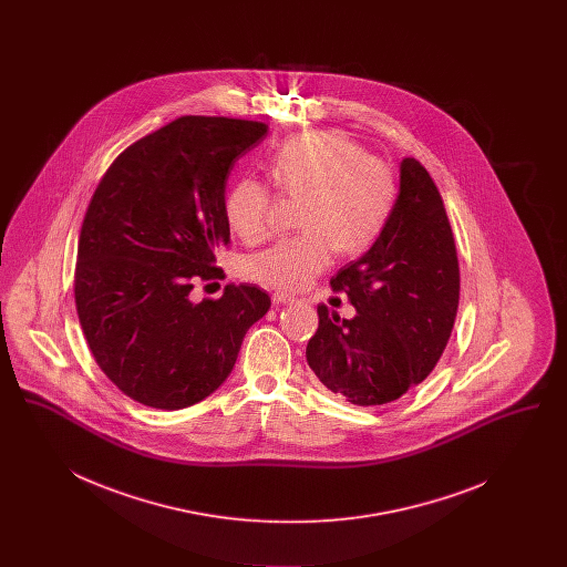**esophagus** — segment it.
<instances>
[{
	"label": "esophagus",
	"instance_id": "1",
	"mask_svg": "<svg viewBox=\"0 0 567 567\" xmlns=\"http://www.w3.org/2000/svg\"><path fill=\"white\" fill-rule=\"evenodd\" d=\"M271 301H274L276 306H280V303H291V301H296V297L289 296V293H282V291H276V293H271Z\"/></svg>",
	"mask_w": 567,
	"mask_h": 567
}]
</instances>
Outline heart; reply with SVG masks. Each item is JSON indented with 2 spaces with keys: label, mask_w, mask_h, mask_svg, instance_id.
<instances>
[{
  "label": "heart",
  "mask_w": 567,
  "mask_h": 567,
  "mask_svg": "<svg viewBox=\"0 0 567 567\" xmlns=\"http://www.w3.org/2000/svg\"><path fill=\"white\" fill-rule=\"evenodd\" d=\"M270 176L285 197H301L297 225L303 234L248 257L244 274L280 291L306 289L329 268L333 250L347 257L363 252L384 229L398 197L391 165L340 130L289 137L270 159ZM274 210V189L250 176L236 181L225 199L227 220L246 244L270 238Z\"/></svg>",
  "instance_id": "1"
}]
</instances>
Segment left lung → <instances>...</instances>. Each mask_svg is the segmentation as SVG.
Masks as SVG:
<instances>
[{"instance_id":"1","label":"left lung","mask_w":567,"mask_h":567,"mask_svg":"<svg viewBox=\"0 0 567 567\" xmlns=\"http://www.w3.org/2000/svg\"><path fill=\"white\" fill-rule=\"evenodd\" d=\"M400 195L374 246L331 278L352 319L317 308L306 359L324 386L354 405L400 400L432 374L458 308L457 246L430 172L402 162Z\"/></svg>"}]
</instances>
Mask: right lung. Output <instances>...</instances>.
Masks as SVG:
<instances>
[{"label":"right lung","mask_w":567,"mask_h":567,"mask_svg":"<svg viewBox=\"0 0 567 567\" xmlns=\"http://www.w3.org/2000/svg\"><path fill=\"white\" fill-rule=\"evenodd\" d=\"M268 125L181 116L110 163L82 218L74 301L100 370L134 402L181 410L229 377L248 327L270 310L252 285L190 301L220 278L229 244L225 183Z\"/></svg>","instance_id":"right-lung-1"}]
</instances>
